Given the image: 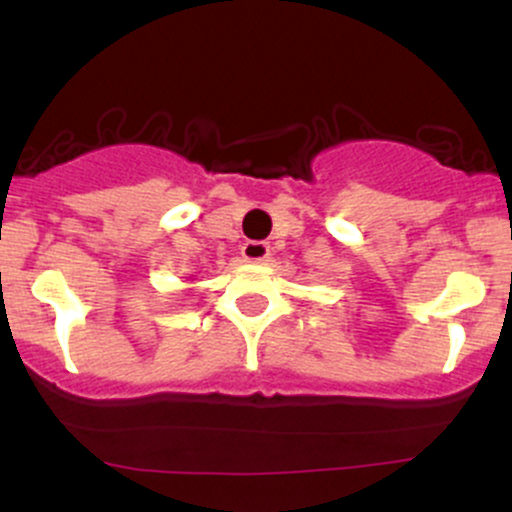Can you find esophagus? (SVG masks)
I'll return each mask as SVG.
<instances>
[{"label": "esophagus", "mask_w": 512, "mask_h": 512, "mask_svg": "<svg viewBox=\"0 0 512 512\" xmlns=\"http://www.w3.org/2000/svg\"><path fill=\"white\" fill-rule=\"evenodd\" d=\"M240 255L245 262H267V257H270V245H267V242L250 240L240 247Z\"/></svg>", "instance_id": "obj_1"}]
</instances>
